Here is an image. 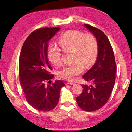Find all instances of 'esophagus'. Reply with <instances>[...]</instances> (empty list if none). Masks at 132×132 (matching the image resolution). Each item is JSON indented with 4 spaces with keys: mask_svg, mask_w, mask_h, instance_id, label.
Instances as JSON below:
<instances>
[{
    "mask_svg": "<svg viewBox=\"0 0 132 132\" xmlns=\"http://www.w3.org/2000/svg\"><path fill=\"white\" fill-rule=\"evenodd\" d=\"M67 83L68 84H69V85H74L75 83H74L73 82H71V81H68V82H67Z\"/></svg>",
    "mask_w": 132,
    "mask_h": 132,
    "instance_id": "esophagus-1",
    "label": "esophagus"
}]
</instances>
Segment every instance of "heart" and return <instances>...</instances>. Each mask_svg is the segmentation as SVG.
<instances>
[{
  "mask_svg": "<svg viewBox=\"0 0 132 132\" xmlns=\"http://www.w3.org/2000/svg\"><path fill=\"white\" fill-rule=\"evenodd\" d=\"M59 45L64 53L72 52L70 65L64 66L58 72L60 78L74 80L82 73L85 68H88L94 62L98 53L97 38L91 33H85L79 30H70L59 39ZM61 50L56 46H51L48 50L49 61L55 66L62 64Z\"/></svg>",
  "mask_w": 132,
  "mask_h": 132,
  "instance_id": "obj_1",
  "label": "heart"
}]
</instances>
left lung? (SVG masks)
<instances>
[{
	"label": "left lung",
	"instance_id": "8db88e82",
	"mask_svg": "<svg viewBox=\"0 0 132 132\" xmlns=\"http://www.w3.org/2000/svg\"><path fill=\"white\" fill-rule=\"evenodd\" d=\"M85 26L97 38L98 55L96 63L83 75V79L91 85H82L83 91L77 97V102L83 110L92 112L102 108L108 102L115 83L116 64L106 36L97 28L88 24Z\"/></svg>",
	"mask_w": 132,
	"mask_h": 132
}]
</instances>
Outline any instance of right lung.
<instances>
[{
    "label": "right lung",
    "instance_id": "1",
    "mask_svg": "<svg viewBox=\"0 0 132 132\" xmlns=\"http://www.w3.org/2000/svg\"><path fill=\"white\" fill-rule=\"evenodd\" d=\"M60 29L45 27L34 30L25 41L20 55V83L27 102L40 111L54 109L58 103L61 88L65 86L59 80L45 85L54 78L47 58L49 41Z\"/></svg>",
    "mask_w": 132,
    "mask_h": 132
}]
</instances>
